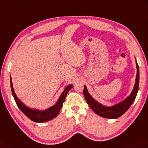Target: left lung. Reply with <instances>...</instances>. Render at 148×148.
Here are the masks:
<instances>
[{
  "label": "left lung",
  "instance_id": "1",
  "mask_svg": "<svg viewBox=\"0 0 148 148\" xmlns=\"http://www.w3.org/2000/svg\"><path fill=\"white\" fill-rule=\"evenodd\" d=\"M136 67H137V75L136 79V83L134 87V90L132 91L131 94L129 97L127 98L124 101H122L120 103L115 105L111 107H107L99 103L97 101L91 97V96L89 94L88 92L86 86H84L83 94L85 98L86 101H87L88 105L90 108L94 111V112L102 117L106 119H117L122 116L123 113H125L127 110L131 106L132 103L134 101L136 97L139 90V66L136 61Z\"/></svg>",
  "mask_w": 148,
  "mask_h": 148
}]
</instances>
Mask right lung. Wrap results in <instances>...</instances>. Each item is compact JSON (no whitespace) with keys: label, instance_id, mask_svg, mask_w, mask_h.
Wrapping results in <instances>:
<instances>
[{"label":"right lung","instance_id":"obj_1","mask_svg":"<svg viewBox=\"0 0 148 148\" xmlns=\"http://www.w3.org/2000/svg\"><path fill=\"white\" fill-rule=\"evenodd\" d=\"M10 80H11L10 81H11V88L12 93L17 105H18L19 108L27 118H29L30 120H32V121L35 122H45L50 121V120L54 119L55 117H56L61 110L62 107L63 103L65 101L67 94L68 93V92L70 91L71 89L73 87V84L67 86L63 91L62 93L60 95V97L59 99H58V100L57 102L56 105L51 106V107L47 110H45L40 111L26 107V106L19 100L18 98L16 97L15 92L14 91L11 77Z\"/></svg>","mask_w":148,"mask_h":148}]
</instances>
